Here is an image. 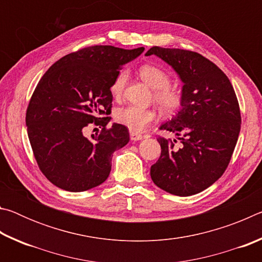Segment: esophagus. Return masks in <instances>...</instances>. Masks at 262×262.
I'll use <instances>...</instances> for the list:
<instances>
[{
	"instance_id": "1",
	"label": "esophagus",
	"mask_w": 262,
	"mask_h": 262,
	"mask_svg": "<svg viewBox=\"0 0 262 262\" xmlns=\"http://www.w3.org/2000/svg\"><path fill=\"white\" fill-rule=\"evenodd\" d=\"M142 139H143V136H142L141 134H137V133L130 132V140L132 141H140Z\"/></svg>"
}]
</instances>
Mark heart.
I'll return each mask as SVG.
<instances>
[{
    "label": "heart",
    "instance_id": "heart-1",
    "mask_svg": "<svg viewBox=\"0 0 262 262\" xmlns=\"http://www.w3.org/2000/svg\"><path fill=\"white\" fill-rule=\"evenodd\" d=\"M140 76L149 86L154 89V100L164 114L171 115L179 111L184 103V95L180 89L170 85L171 77L163 68L152 64L142 66L139 70ZM128 79L127 70H121L111 84V94L119 99L123 94ZM156 113L154 110L142 108L137 106H125L115 111L114 119L120 125L135 133L142 132L151 123Z\"/></svg>",
    "mask_w": 262,
    "mask_h": 262
}]
</instances>
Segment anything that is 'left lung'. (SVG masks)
Instances as JSON below:
<instances>
[{
	"instance_id": "1",
	"label": "left lung",
	"mask_w": 262,
	"mask_h": 262,
	"mask_svg": "<svg viewBox=\"0 0 262 262\" xmlns=\"http://www.w3.org/2000/svg\"><path fill=\"white\" fill-rule=\"evenodd\" d=\"M152 54L179 75L184 103L159 128L174 133L177 139L158 136L162 152L150 176L165 192L189 196L209 187L227 170L241 132L238 99L227 75L199 53L154 46L145 53Z\"/></svg>"
}]
</instances>
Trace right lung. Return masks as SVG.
<instances>
[{
    "mask_svg": "<svg viewBox=\"0 0 262 262\" xmlns=\"http://www.w3.org/2000/svg\"><path fill=\"white\" fill-rule=\"evenodd\" d=\"M144 51L97 45L61 57L43 74L26 110L28 135L38 166L53 185L83 192L108 178L112 156L129 142L120 123L107 128L111 84L122 66ZM99 125V135L83 136Z\"/></svg>",
    "mask_w": 262,
    "mask_h": 262,
    "instance_id": "add662e5",
    "label": "right lung"
}]
</instances>
